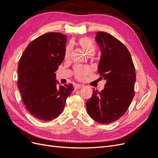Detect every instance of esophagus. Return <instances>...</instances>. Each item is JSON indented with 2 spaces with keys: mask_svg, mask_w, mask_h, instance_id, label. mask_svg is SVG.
<instances>
[{
  "mask_svg": "<svg viewBox=\"0 0 158 158\" xmlns=\"http://www.w3.org/2000/svg\"><path fill=\"white\" fill-rule=\"evenodd\" d=\"M84 87V85H82V84H78V85H76L74 86V89H78L81 88H83Z\"/></svg>",
  "mask_w": 158,
  "mask_h": 158,
  "instance_id": "obj_1",
  "label": "esophagus"
}]
</instances>
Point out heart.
<instances>
[{"label": "heart", "instance_id": "obj_1", "mask_svg": "<svg viewBox=\"0 0 158 158\" xmlns=\"http://www.w3.org/2000/svg\"><path fill=\"white\" fill-rule=\"evenodd\" d=\"M78 44L87 52L88 55L92 56L94 55L96 50V47L94 41L88 37H80L78 40ZM72 47L71 45L69 44L66 47L64 51V59H68L71 53ZM92 73V69L88 66H76L74 69V77L80 81L84 80L87 76Z\"/></svg>", "mask_w": 158, "mask_h": 158}]
</instances>
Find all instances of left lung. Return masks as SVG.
Listing matches in <instances>:
<instances>
[{
    "label": "left lung",
    "instance_id": "left-lung-1",
    "mask_svg": "<svg viewBox=\"0 0 158 158\" xmlns=\"http://www.w3.org/2000/svg\"><path fill=\"white\" fill-rule=\"evenodd\" d=\"M96 34L102 51L98 73L107 82L101 92L93 90L85 106L94 121L109 124L120 118L130 106L135 95L136 72L130 52L123 43L106 32Z\"/></svg>",
    "mask_w": 158,
    "mask_h": 158
}]
</instances>
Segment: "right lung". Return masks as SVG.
Listing matches in <instances>:
<instances>
[{"label": "right lung", "mask_w": 158, "mask_h": 158, "mask_svg": "<svg viewBox=\"0 0 158 158\" xmlns=\"http://www.w3.org/2000/svg\"><path fill=\"white\" fill-rule=\"evenodd\" d=\"M66 35L45 33L32 41L18 63V88L26 108L33 117L49 121L63 112L72 84L56 86V73L64 59Z\"/></svg>", "instance_id": "add662e5"}]
</instances>
